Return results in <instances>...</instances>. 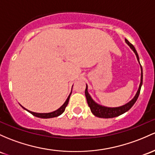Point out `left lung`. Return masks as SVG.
<instances>
[{
  "instance_id": "obj_1",
  "label": "left lung",
  "mask_w": 155,
  "mask_h": 155,
  "mask_svg": "<svg viewBox=\"0 0 155 155\" xmlns=\"http://www.w3.org/2000/svg\"><path fill=\"white\" fill-rule=\"evenodd\" d=\"M125 42L130 47V48L133 51L134 53H135L136 57H137V61H138V62L140 63L138 54H137V51H136L135 48L134 47V45H132V44H131L130 42L127 40V39H125ZM140 69H141L140 83V85H139L138 90H137V93H136L135 96H134V98H132L130 101H129L128 103H127L124 105H122V106L120 107H108L102 106V105H100L98 104V103H96V101L91 98V95H90L89 93H88L87 85L86 84L85 96L87 98V104H88V106H89L90 108H91L92 113H93L95 116L98 117V118H115V117L119 116V115L125 113L126 112H127L129 110H130L131 107L134 105V104L136 102L137 98H138L139 94H140L141 86H142L143 84V69H142V66L141 65H140Z\"/></svg>"
}]
</instances>
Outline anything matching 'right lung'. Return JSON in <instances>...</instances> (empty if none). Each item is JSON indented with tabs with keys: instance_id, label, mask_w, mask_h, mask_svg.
<instances>
[{
	"instance_id": "add662e5",
	"label": "right lung",
	"mask_w": 155,
	"mask_h": 155,
	"mask_svg": "<svg viewBox=\"0 0 155 155\" xmlns=\"http://www.w3.org/2000/svg\"><path fill=\"white\" fill-rule=\"evenodd\" d=\"M73 87V86H72ZM71 93H72V89H71V93H70V95L68 97V98L66 99V101H64V103L62 105V106L60 107L59 109H57V110H55V111L54 112H51V113H34V112H31L30 111V110H28L27 109H25V107H23V106H20L22 107L24 110H26V111H28V113H30L31 114H32L33 115H35V116L36 117H38V118H55V117H57L59 116V115H62V113H64V110H65L66 107H67L68 104V101H69V98H70V96H71Z\"/></svg>"
}]
</instances>
